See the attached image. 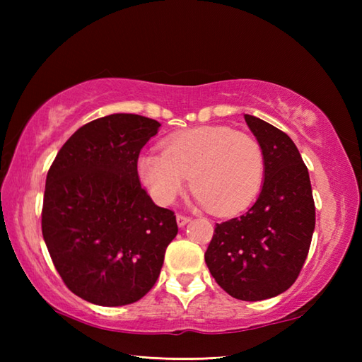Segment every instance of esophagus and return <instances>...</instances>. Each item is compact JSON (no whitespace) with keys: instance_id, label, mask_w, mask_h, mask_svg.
<instances>
[{"instance_id":"1","label":"esophagus","mask_w":362,"mask_h":362,"mask_svg":"<svg viewBox=\"0 0 362 362\" xmlns=\"http://www.w3.org/2000/svg\"><path fill=\"white\" fill-rule=\"evenodd\" d=\"M189 222V218L185 216V214H177V224H179V227H185Z\"/></svg>"}]
</instances>
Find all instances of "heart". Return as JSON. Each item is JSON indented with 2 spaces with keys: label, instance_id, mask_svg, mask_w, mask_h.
Here are the masks:
<instances>
[{
  "label": "heart",
  "instance_id": "1",
  "mask_svg": "<svg viewBox=\"0 0 362 362\" xmlns=\"http://www.w3.org/2000/svg\"><path fill=\"white\" fill-rule=\"evenodd\" d=\"M136 171L160 205H171L189 177L197 202L228 216L257 197L264 177V152L249 134L204 126L168 136L163 152L140 156Z\"/></svg>",
  "mask_w": 362,
  "mask_h": 362
}]
</instances>
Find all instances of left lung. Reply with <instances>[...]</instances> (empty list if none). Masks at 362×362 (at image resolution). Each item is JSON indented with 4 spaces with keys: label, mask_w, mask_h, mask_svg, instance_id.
<instances>
[{
    "label": "left lung",
    "mask_w": 362,
    "mask_h": 362,
    "mask_svg": "<svg viewBox=\"0 0 362 362\" xmlns=\"http://www.w3.org/2000/svg\"><path fill=\"white\" fill-rule=\"evenodd\" d=\"M264 152V183L247 213L214 227L205 252L213 279L245 302L291 288L308 257L316 206L308 168L294 141L269 122L244 115Z\"/></svg>",
    "instance_id": "left-lung-1"
}]
</instances>
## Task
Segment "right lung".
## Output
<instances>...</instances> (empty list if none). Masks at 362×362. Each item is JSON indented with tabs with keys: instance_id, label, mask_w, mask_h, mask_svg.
<instances>
[{
	"instance_id": "1",
	"label": "right lung",
	"mask_w": 362,
	"mask_h": 362,
	"mask_svg": "<svg viewBox=\"0 0 362 362\" xmlns=\"http://www.w3.org/2000/svg\"><path fill=\"white\" fill-rule=\"evenodd\" d=\"M160 122L115 113L79 127L46 175L42 233L73 294L101 306L144 297L156 284L179 227L152 202L136 171Z\"/></svg>"
}]
</instances>
